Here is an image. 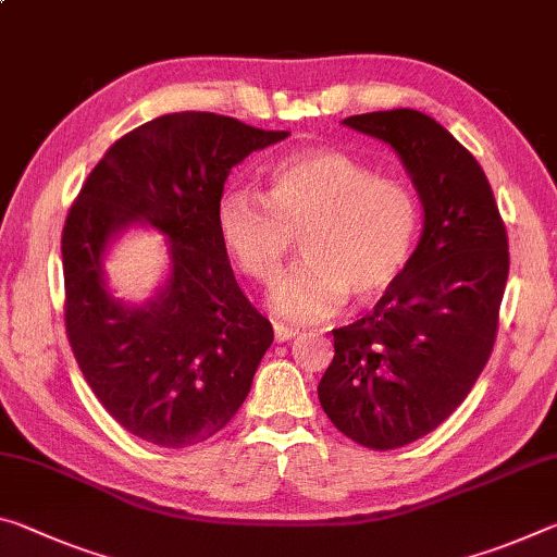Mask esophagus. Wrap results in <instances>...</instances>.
Returning a JSON list of instances; mask_svg holds the SVG:
<instances>
[{
	"instance_id": "1",
	"label": "esophagus",
	"mask_w": 557,
	"mask_h": 557,
	"mask_svg": "<svg viewBox=\"0 0 557 557\" xmlns=\"http://www.w3.org/2000/svg\"><path fill=\"white\" fill-rule=\"evenodd\" d=\"M272 330H275V339L277 342H289V339L297 337V334H299L297 326H287V324H275V326H272Z\"/></svg>"
}]
</instances>
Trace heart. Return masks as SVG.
<instances>
[{
    "label": "heart",
    "instance_id": "heart-1",
    "mask_svg": "<svg viewBox=\"0 0 557 557\" xmlns=\"http://www.w3.org/2000/svg\"><path fill=\"white\" fill-rule=\"evenodd\" d=\"M218 235L247 277L270 285L302 235L307 260L282 275L272 312L295 322L384 297L404 275L419 240V200L409 185L382 178L337 148H305L270 168L264 196L227 190Z\"/></svg>",
    "mask_w": 557,
    "mask_h": 557
}]
</instances>
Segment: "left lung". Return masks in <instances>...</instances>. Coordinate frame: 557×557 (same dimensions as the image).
<instances>
[{"instance_id":"obj_1","label":"left lung","mask_w":557,"mask_h":557,"mask_svg":"<svg viewBox=\"0 0 557 557\" xmlns=\"http://www.w3.org/2000/svg\"><path fill=\"white\" fill-rule=\"evenodd\" d=\"M392 146L417 188L423 227L399 282L349 326L317 394L357 444L386 451L444 423L491 357L508 280V237L479 161L426 113L349 116Z\"/></svg>"}]
</instances>
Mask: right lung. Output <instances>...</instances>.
<instances>
[{
  "label": "right lung",
  "mask_w": 557,
  "mask_h": 557,
  "mask_svg": "<svg viewBox=\"0 0 557 557\" xmlns=\"http://www.w3.org/2000/svg\"><path fill=\"white\" fill-rule=\"evenodd\" d=\"M287 136L218 113H165L119 138L69 210V344L103 409L148 444L208 441L250 394L275 334L237 287L215 210L233 168ZM131 226H153L169 245L166 277L144 304L116 298L104 280V258Z\"/></svg>",
  "instance_id": "right-lung-1"
}]
</instances>
